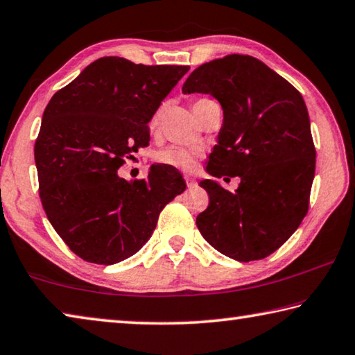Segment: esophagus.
<instances>
[{"label": "esophagus", "instance_id": "esophagus-1", "mask_svg": "<svg viewBox=\"0 0 355 355\" xmlns=\"http://www.w3.org/2000/svg\"><path fill=\"white\" fill-rule=\"evenodd\" d=\"M184 180H186V186H188V188H191V186L196 184V180L192 177H184Z\"/></svg>", "mask_w": 355, "mask_h": 355}]
</instances>
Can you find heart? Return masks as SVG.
Returning a JSON list of instances; mask_svg holds the SVG:
<instances>
[{
	"mask_svg": "<svg viewBox=\"0 0 355 355\" xmlns=\"http://www.w3.org/2000/svg\"><path fill=\"white\" fill-rule=\"evenodd\" d=\"M205 100V98H202ZM202 100H197L196 103H199ZM194 103V105H196ZM161 120H163V110L156 111L152 119H150L148 128L152 133H156L161 125ZM202 156V150L200 148H183V147H169L161 150L155 155V161L156 164L171 167V169L175 171H182V172H191L194 169L197 161Z\"/></svg>",
	"mask_w": 355,
	"mask_h": 355,
	"instance_id": "1",
	"label": "heart"
}]
</instances>
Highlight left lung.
Here are the masks:
<instances>
[{"mask_svg": "<svg viewBox=\"0 0 355 355\" xmlns=\"http://www.w3.org/2000/svg\"><path fill=\"white\" fill-rule=\"evenodd\" d=\"M183 94H211L224 110L219 142L208 156L216 178L239 177L230 192L199 184L209 203L197 216L202 236L238 261L261 260L290 238L309 211L316 150L304 98L293 84L248 55L202 64Z\"/></svg>", "mask_w": 355, "mask_h": 355, "instance_id": "1", "label": "left lung"}]
</instances>
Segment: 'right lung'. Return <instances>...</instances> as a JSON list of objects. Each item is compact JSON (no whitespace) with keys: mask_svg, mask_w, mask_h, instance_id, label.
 Listing matches in <instances>:
<instances>
[{"mask_svg":"<svg viewBox=\"0 0 355 355\" xmlns=\"http://www.w3.org/2000/svg\"><path fill=\"white\" fill-rule=\"evenodd\" d=\"M188 65L94 61L46 105L34 146L39 196L50 224L84 261L114 264L146 244L182 173L152 164L128 183L119 167L148 146V122Z\"/></svg>","mask_w":355,"mask_h":355,"instance_id":"1","label":"right lung"}]
</instances>
